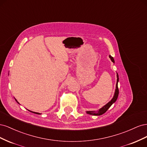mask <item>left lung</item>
Returning a JSON list of instances; mask_svg holds the SVG:
<instances>
[{"instance_id":"left-lung-1","label":"left lung","mask_w":147,"mask_h":147,"mask_svg":"<svg viewBox=\"0 0 147 147\" xmlns=\"http://www.w3.org/2000/svg\"><path fill=\"white\" fill-rule=\"evenodd\" d=\"M110 59L112 60V61L113 63H114V59H113V57L111 56H109ZM119 80V78H118V75L117 74V83L116 84V90H115V94L114 96L113 97V99L111 100L108 104H107L105 106H104L103 107L101 108L100 109H99L98 111H88L86 112V113L88 114H90V115H101L102 114H104V113H105L107 112V110L112 105L114 102L117 100V98H118V94H119V90H118V82Z\"/></svg>"}]
</instances>
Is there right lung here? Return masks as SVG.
Returning a JSON list of instances; mask_svg holds the SVG:
<instances>
[{
	"mask_svg": "<svg viewBox=\"0 0 147 147\" xmlns=\"http://www.w3.org/2000/svg\"><path fill=\"white\" fill-rule=\"evenodd\" d=\"M17 101V100H16ZM30 111V110H29ZM30 112H31V111H30ZM32 112V113H36V114H38V115H40V113H36V112Z\"/></svg>",
	"mask_w": 147,
	"mask_h": 147,
	"instance_id": "right-lung-1",
	"label": "right lung"
}]
</instances>
